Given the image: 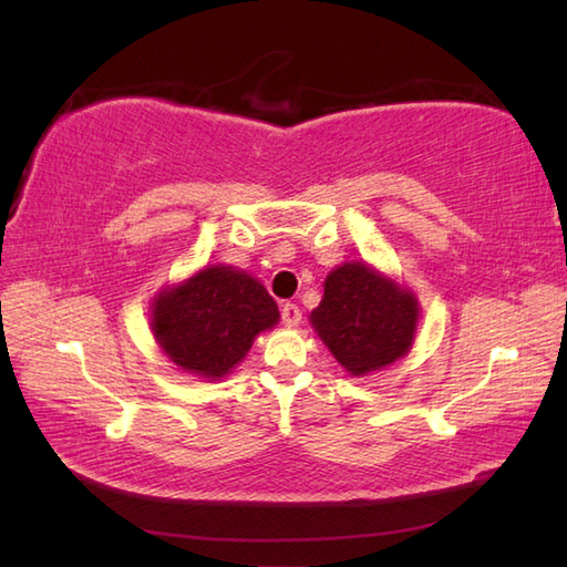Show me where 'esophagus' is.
Here are the masks:
<instances>
[{
	"instance_id": "1",
	"label": "esophagus",
	"mask_w": 567,
	"mask_h": 567,
	"mask_svg": "<svg viewBox=\"0 0 567 567\" xmlns=\"http://www.w3.org/2000/svg\"><path fill=\"white\" fill-rule=\"evenodd\" d=\"M302 321V309L292 302H285L282 305V323L285 327H297V323Z\"/></svg>"
}]
</instances>
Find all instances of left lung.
Wrapping results in <instances>:
<instances>
[{
	"instance_id": "8db88e82",
	"label": "left lung",
	"mask_w": 567,
	"mask_h": 567,
	"mask_svg": "<svg viewBox=\"0 0 567 567\" xmlns=\"http://www.w3.org/2000/svg\"><path fill=\"white\" fill-rule=\"evenodd\" d=\"M323 285L311 323L348 372L365 375L409 351L419 319L412 295L365 262L341 265Z\"/></svg>"
}]
</instances>
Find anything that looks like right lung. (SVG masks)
I'll list each match as a JSON object with an SVG mask.
<instances>
[{
  "label": "right lung",
  "mask_w": 567,
  "mask_h": 567,
  "mask_svg": "<svg viewBox=\"0 0 567 567\" xmlns=\"http://www.w3.org/2000/svg\"><path fill=\"white\" fill-rule=\"evenodd\" d=\"M280 319L275 299L250 275L212 265L155 299L153 331L175 365L224 378L252 339Z\"/></svg>",
  "instance_id": "right-lung-1"
}]
</instances>
